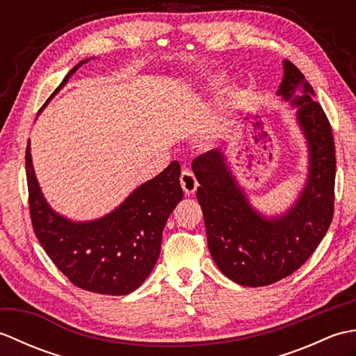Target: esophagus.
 I'll list each match as a JSON object with an SVG mask.
<instances>
[{"mask_svg": "<svg viewBox=\"0 0 356 356\" xmlns=\"http://www.w3.org/2000/svg\"><path fill=\"white\" fill-rule=\"evenodd\" d=\"M180 185H182L185 194L193 195L195 193V190H197L199 182H197V179H195L194 174H193V171L184 170L182 174H180Z\"/></svg>", "mask_w": 356, "mask_h": 356, "instance_id": "34e87169", "label": "esophagus"}]
</instances>
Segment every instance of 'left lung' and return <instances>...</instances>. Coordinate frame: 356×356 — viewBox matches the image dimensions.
Here are the masks:
<instances>
[{
	"mask_svg": "<svg viewBox=\"0 0 356 356\" xmlns=\"http://www.w3.org/2000/svg\"><path fill=\"white\" fill-rule=\"evenodd\" d=\"M278 95L298 107V122L311 151L307 185L289 213L274 220L257 214L220 151H208L193 161L209 252L218 269L241 286H268L303 266L334 218L337 159L332 127L314 101L312 86L287 59Z\"/></svg>",
	"mask_w": 356,
	"mask_h": 356,
	"instance_id": "1",
	"label": "left lung"
}]
</instances>
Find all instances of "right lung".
I'll use <instances>...</instances> for the list:
<instances>
[{"label": "right lung", "instance_id": "right-lung-1", "mask_svg": "<svg viewBox=\"0 0 356 356\" xmlns=\"http://www.w3.org/2000/svg\"><path fill=\"white\" fill-rule=\"evenodd\" d=\"M84 63L87 59L73 67L55 93ZM26 176L30 218L45 254L74 286L96 293L127 295L138 289L161 254L166 220L184 199L180 165L174 161L111 214L95 222L73 223L53 213L44 200L30 145L26 148Z\"/></svg>", "mask_w": 356, "mask_h": 356}]
</instances>
